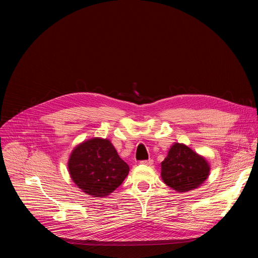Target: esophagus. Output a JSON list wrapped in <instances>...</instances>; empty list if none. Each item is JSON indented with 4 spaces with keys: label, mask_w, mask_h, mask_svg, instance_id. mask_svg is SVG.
<instances>
[{
    "label": "esophagus",
    "mask_w": 258,
    "mask_h": 258,
    "mask_svg": "<svg viewBox=\"0 0 258 258\" xmlns=\"http://www.w3.org/2000/svg\"><path fill=\"white\" fill-rule=\"evenodd\" d=\"M142 164H145V165H152L153 164V159H148V160H143L141 161Z\"/></svg>",
    "instance_id": "obj_1"
}]
</instances>
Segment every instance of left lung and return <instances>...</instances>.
Wrapping results in <instances>:
<instances>
[{"label": "left lung", "mask_w": 258, "mask_h": 258, "mask_svg": "<svg viewBox=\"0 0 258 258\" xmlns=\"http://www.w3.org/2000/svg\"><path fill=\"white\" fill-rule=\"evenodd\" d=\"M207 161L188 146L175 143L161 162V176L167 186L178 192L198 188L207 178Z\"/></svg>", "instance_id": "8db88e82"}]
</instances>
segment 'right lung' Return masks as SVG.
I'll list each match as a JSON object with an SVG mask.
<instances>
[{
  "label": "right lung",
  "instance_id": "add662e5",
  "mask_svg": "<svg viewBox=\"0 0 258 258\" xmlns=\"http://www.w3.org/2000/svg\"><path fill=\"white\" fill-rule=\"evenodd\" d=\"M68 169L72 180L88 195L104 197L119 187L130 167L106 139H91L72 151Z\"/></svg>",
  "mask_w": 258,
  "mask_h": 258
}]
</instances>
